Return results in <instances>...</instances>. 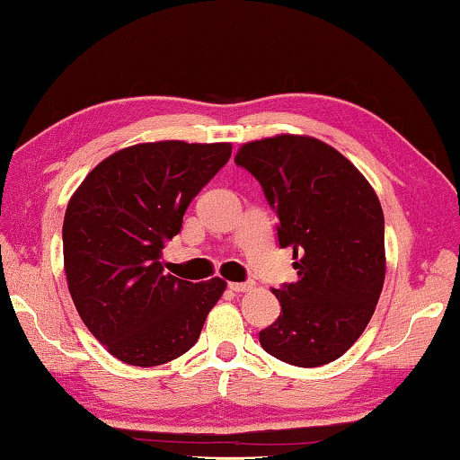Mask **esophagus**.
Masks as SVG:
<instances>
[{
	"mask_svg": "<svg viewBox=\"0 0 460 460\" xmlns=\"http://www.w3.org/2000/svg\"><path fill=\"white\" fill-rule=\"evenodd\" d=\"M255 288V283H229L231 291H237V294H243V291H252Z\"/></svg>",
	"mask_w": 460,
	"mask_h": 460,
	"instance_id": "obj_1",
	"label": "esophagus"
}]
</instances>
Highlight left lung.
<instances>
[{"label":"left lung","mask_w":460,"mask_h":460,"mask_svg":"<svg viewBox=\"0 0 460 460\" xmlns=\"http://www.w3.org/2000/svg\"><path fill=\"white\" fill-rule=\"evenodd\" d=\"M235 163L261 182L297 270L296 283L273 289L281 314L259 341L302 368L338 360L362 336L386 278L378 195L344 155L307 135L252 140Z\"/></svg>","instance_id":"obj_1"}]
</instances>
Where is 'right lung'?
I'll use <instances>...</instances> for the list:
<instances>
[{"label": "right lung", "mask_w": 460, "mask_h": 460, "mask_svg": "<svg viewBox=\"0 0 460 460\" xmlns=\"http://www.w3.org/2000/svg\"><path fill=\"white\" fill-rule=\"evenodd\" d=\"M231 143L156 140L92 169L64 215L72 302L100 344L130 366H161L195 346L227 281L163 271V249L189 203L229 161Z\"/></svg>", "instance_id": "right-lung-1"}]
</instances>
